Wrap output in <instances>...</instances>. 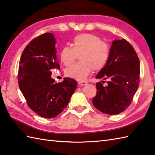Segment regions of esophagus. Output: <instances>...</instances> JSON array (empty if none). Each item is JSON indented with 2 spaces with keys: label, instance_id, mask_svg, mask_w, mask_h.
<instances>
[{
  "label": "esophagus",
  "instance_id": "1",
  "mask_svg": "<svg viewBox=\"0 0 155 155\" xmlns=\"http://www.w3.org/2000/svg\"><path fill=\"white\" fill-rule=\"evenodd\" d=\"M78 84H79V85H81V86H83V85H86V84L88 83L87 82H86V81H78Z\"/></svg>",
  "mask_w": 155,
  "mask_h": 155
}]
</instances>
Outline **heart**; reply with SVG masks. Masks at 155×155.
Listing matches in <instances>:
<instances>
[{"instance_id":"1","label":"heart","mask_w":155,"mask_h":155,"mask_svg":"<svg viewBox=\"0 0 155 155\" xmlns=\"http://www.w3.org/2000/svg\"><path fill=\"white\" fill-rule=\"evenodd\" d=\"M110 47L101 38L91 33H83L72 39L71 46L65 45L60 51L61 62L66 66L72 65L79 54L81 60L66 69V74L78 81H83L93 70H101L110 58Z\"/></svg>"}]
</instances>
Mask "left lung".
Listing matches in <instances>:
<instances>
[{"label": "left lung", "instance_id": "left-lung-1", "mask_svg": "<svg viewBox=\"0 0 155 155\" xmlns=\"http://www.w3.org/2000/svg\"><path fill=\"white\" fill-rule=\"evenodd\" d=\"M140 71V60L132 45L124 39L114 41L107 63L96 76L110 81L106 87L101 82L96 83L94 106L106 114L122 113L131 104L138 89Z\"/></svg>", "mask_w": 155, "mask_h": 155}]
</instances>
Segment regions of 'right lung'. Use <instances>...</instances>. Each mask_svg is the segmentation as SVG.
<instances>
[{"label": "right lung", "instance_id": "1", "mask_svg": "<svg viewBox=\"0 0 155 155\" xmlns=\"http://www.w3.org/2000/svg\"><path fill=\"white\" fill-rule=\"evenodd\" d=\"M56 39L51 33L33 39L21 56L18 83L30 109L45 118L57 116L67 106L77 88L71 78L56 83L51 69H60L56 58Z\"/></svg>", "mask_w": 155, "mask_h": 155}]
</instances>
